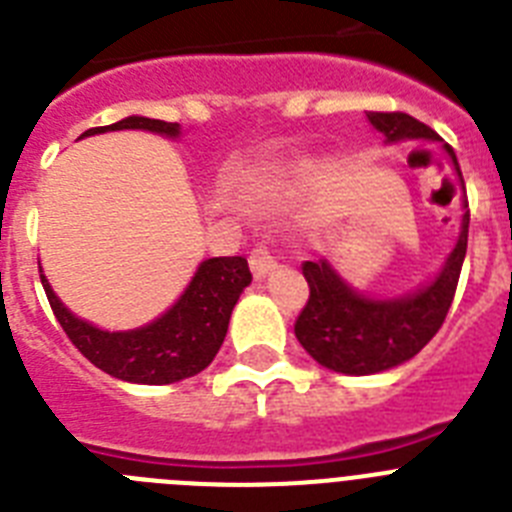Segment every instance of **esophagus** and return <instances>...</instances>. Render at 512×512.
Returning a JSON list of instances; mask_svg holds the SVG:
<instances>
[{"mask_svg":"<svg viewBox=\"0 0 512 512\" xmlns=\"http://www.w3.org/2000/svg\"><path fill=\"white\" fill-rule=\"evenodd\" d=\"M248 264H251L253 277L256 279H264L274 266H277V259H274V253L269 251V246L259 243V246L253 248L251 256H248Z\"/></svg>","mask_w":512,"mask_h":512,"instance_id":"1","label":"esophagus"}]
</instances>
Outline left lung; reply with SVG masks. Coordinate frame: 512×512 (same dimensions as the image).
<instances>
[{"instance_id":"1","label":"left lung","mask_w":512,"mask_h":512,"mask_svg":"<svg viewBox=\"0 0 512 512\" xmlns=\"http://www.w3.org/2000/svg\"><path fill=\"white\" fill-rule=\"evenodd\" d=\"M366 117L387 140L438 138L436 130L405 112H369ZM446 151L461 176L454 148L446 146ZM467 241L469 210L461 220L459 241L436 282L400 300H369L343 284L325 259L305 261L302 274L310 297L295 323L297 341L318 364L356 377L387 372L413 359L446 320L467 256Z\"/></svg>"}]
</instances>
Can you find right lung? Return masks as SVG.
Returning <instances> with one entry per match:
<instances>
[{
	"label": "right lung",
	"instance_id": "add662e5",
	"mask_svg": "<svg viewBox=\"0 0 512 512\" xmlns=\"http://www.w3.org/2000/svg\"><path fill=\"white\" fill-rule=\"evenodd\" d=\"M140 128L153 133L179 135V122L125 117V120L92 128L84 135L104 130ZM45 297L69 341L87 356L97 369L135 384H171L200 374L220 351L228 333L230 312L251 284V269L243 256H217L202 261L192 284L166 315L151 325L125 333H107L71 315L53 295L48 279L40 274Z\"/></svg>",
	"mask_w": 512,
	"mask_h": 512
}]
</instances>
